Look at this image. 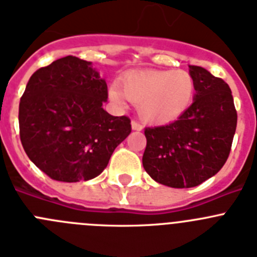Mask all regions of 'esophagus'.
Here are the masks:
<instances>
[{"label":"esophagus","mask_w":257,"mask_h":257,"mask_svg":"<svg viewBox=\"0 0 257 257\" xmlns=\"http://www.w3.org/2000/svg\"><path fill=\"white\" fill-rule=\"evenodd\" d=\"M131 127H133V130H135V131L143 130L142 123H140V122H138V121H135V119H134V121L131 122Z\"/></svg>","instance_id":"1"}]
</instances>
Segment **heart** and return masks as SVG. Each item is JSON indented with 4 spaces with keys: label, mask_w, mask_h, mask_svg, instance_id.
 I'll list each match as a JSON object with an SVG mask.
<instances>
[{
    "label": "heart",
    "mask_w": 257,
    "mask_h": 257,
    "mask_svg": "<svg viewBox=\"0 0 257 257\" xmlns=\"http://www.w3.org/2000/svg\"><path fill=\"white\" fill-rule=\"evenodd\" d=\"M194 94L196 81L184 69L131 72L109 91L110 99L117 103L126 97L136 104L140 117L154 124L178 119L190 106Z\"/></svg>",
    "instance_id": "1"
}]
</instances>
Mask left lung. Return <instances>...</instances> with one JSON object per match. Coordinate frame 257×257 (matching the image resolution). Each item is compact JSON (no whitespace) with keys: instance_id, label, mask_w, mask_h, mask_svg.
<instances>
[{"instance_id":"1","label":"left lung","mask_w":257,"mask_h":257,"mask_svg":"<svg viewBox=\"0 0 257 257\" xmlns=\"http://www.w3.org/2000/svg\"><path fill=\"white\" fill-rule=\"evenodd\" d=\"M193 104L165 126L145 127L143 166L153 180L171 188L197 187L221 170L237 127V110L224 79L190 65Z\"/></svg>"}]
</instances>
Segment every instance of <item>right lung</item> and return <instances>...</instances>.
<instances>
[{
    "mask_svg": "<svg viewBox=\"0 0 257 257\" xmlns=\"http://www.w3.org/2000/svg\"><path fill=\"white\" fill-rule=\"evenodd\" d=\"M104 79L90 61L65 56L32 74L19 104L20 140L29 160L65 183L100 175L131 133L126 115L103 109Z\"/></svg>",
    "mask_w": 257,
    "mask_h": 257,
    "instance_id": "obj_1",
    "label": "right lung"
}]
</instances>
